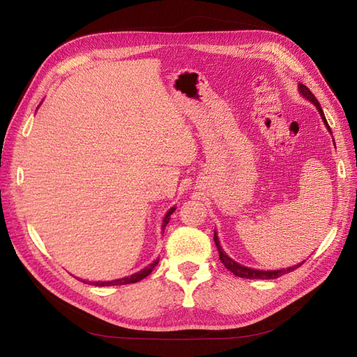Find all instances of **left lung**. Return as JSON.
<instances>
[{
	"label": "left lung",
	"mask_w": 357,
	"mask_h": 357,
	"mask_svg": "<svg viewBox=\"0 0 357 357\" xmlns=\"http://www.w3.org/2000/svg\"><path fill=\"white\" fill-rule=\"evenodd\" d=\"M298 88H299V92L302 93V96H304V98H307L310 102H312V104L316 105V109H317V110H319V113H320L321 121L325 122V125H326V128H328V131L332 134L331 128H329V125H328L326 117H325V113H323V110H321V107H320L319 101L316 100V96L312 95V92H311V91L307 88L305 84L299 83V84H298ZM214 243H215V247H218V250H219V257H220L222 264H223L226 268H228L229 271H231L234 275H236V277H241V278L273 280V278H278V277H282L283 274H287V273L295 271V269H296L298 266H301L302 264H304V262H301V264H298V265H295V266H290V268H286V269H275V271H262V269H253V268H247V266H243V265H240L238 262H235L234 259H231L228 255H226V253L223 252V248H222V245H220V241H219V238H218V232H215V231H214Z\"/></svg>",
	"instance_id": "obj_1"
}]
</instances>
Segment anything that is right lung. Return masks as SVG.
<instances>
[{"mask_svg":"<svg viewBox=\"0 0 357 357\" xmlns=\"http://www.w3.org/2000/svg\"><path fill=\"white\" fill-rule=\"evenodd\" d=\"M174 210H176V207H172V208H169L168 213L165 214L164 222H162V231L165 229V226L168 225L171 214L174 213ZM158 262H159V259H156V261H155L153 264H150L149 266H146L144 269H142V271H138V273H135V274H132V275H129V277L113 280V282H89V284H93V286H117V284H131V283H137V282H139V280L146 278L150 273H152L153 268L158 265Z\"/></svg>","mask_w":357,"mask_h":357,"instance_id":"right-lung-1","label":"right lung"}]
</instances>
